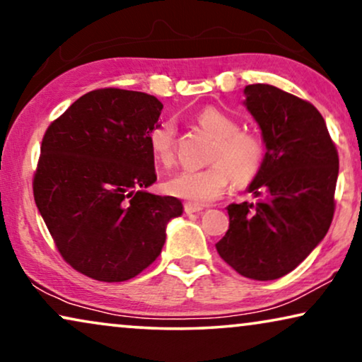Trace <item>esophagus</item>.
Here are the masks:
<instances>
[{
	"mask_svg": "<svg viewBox=\"0 0 362 362\" xmlns=\"http://www.w3.org/2000/svg\"><path fill=\"white\" fill-rule=\"evenodd\" d=\"M183 210H185V213H188V215H190V213H198V211H202V210H203V206H202V205H195V203L187 202L185 205H183Z\"/></svg>",
	"mask_w": 362,
	"mask_h": 362,
	"instance_id": "34e87169",
	"label": "esophagus"
}]
</instances>
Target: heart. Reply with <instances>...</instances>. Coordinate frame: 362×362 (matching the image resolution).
Segmentation results:
<instances>
[{
	"label": "heart",
	"instance_id": "obj_1",
	"mask_svg": "<svg viewBox=\"0 0 362 362\" xmlns=\"http://www.w3.org/2000/svg\"><path fill=\"white\" fill-rule=\"evenodd\" d=\"M197 121L215 137L206 157L210 165L179 172L165 182V190L185 200L206 203L221 197L231 179L236 185L251 182L262 169L266 144L256 131L241 129L236 118L218 108L200 111ZM175 137L177 131L172 121H162L149 132L151 152L160 165L174 164Z\"/></svg>",
	"mask_w": 362,
	"mask_h": 362
}]
</instances>
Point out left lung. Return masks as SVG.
<instances>
[{
    "mask_svg": "<svg viewBox=\"0 0 362 362\" xmlns=\"http://www.w3.org/2000/svg\"><path fill=\"white\" fill-rule=\"evenodd\" d=\"M244 93L267 152L249 185L259 200L226 206L230 228L216 251L241 276L274 281L292 272L328 233L339 157L310 101L264 83L247 85Z\"/></svg>",
    "mask_w": 362,
    "mask_h": 362,
    "instance_id": "1",
    "label": "left lung"
}]
</instances>
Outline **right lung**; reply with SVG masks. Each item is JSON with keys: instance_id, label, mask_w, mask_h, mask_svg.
Masks as SVG:
<instances>
[{"instance_id": "right-lung-1", "label": "right lung", "mask_w": 362, "mask_h": 362, "mask_svg": "<svg viewBox=\"0 0 362 362\" xmlns=\"http://www.w3.org/2000/svg\"><path fill=\"white\" fill-rule=\"evenodd\" d=\"M164 106L156 96L98 88L45 129L33 177L34 200L55 247L75 271L124 282L159 257L165 225L182 215L157 180L149 132Z\"/></svg>"}]
</instances>
